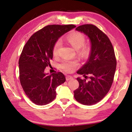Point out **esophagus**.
Returning <instances> with one entry per match:
<instances>
[{
	"mask_svg": "<svg viewBox=\"0 0 132 132\" xmlns=\"http://www.w3.org/2000/svg\"><path fill=\"white\" fill-rule=\"evenodd\" d=\"M73 79V77H71V76H67L66 77V81H69L70 80H72Z\"/></svg>",
	"mask_w": 132,
	"mask_h": 132,
	"instance_id": "obj_1",
	"label": "esophagus"
}]
</instances>
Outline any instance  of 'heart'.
<instances>
[{
  "mask_svg": "<svg viewBox=\"0 0 132 132\" xmlns=\"http://www.w3.org/2000/svg\"><path fill=\"white\" fill-rule=\"evenodd\" d=\"M68 41L75 50H79L85 44V38L84 35L80 32H73L67 38ZM61 46V41L58 40L54 45L53 48V55L56 56L59 48ZM78 62L76 61H63L60 64V68L66 72H73L78 66Z\"/></svg>",
  "mask_w": 132,
  "mask_h": 132,
  "instance_id": "heart-1",
  "label": "heart"
}]
</instances>
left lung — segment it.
I'll return each instance as SVG.
<instances>
[{
	"mask_svg": "<svg viewBox=\"0 0 132 132\" xmlns=\"http://www.w3.org/2000/svg\"><path fill=\"white\" fill-rule=\"evenodd\" d=\"M76 30L88 37L91 50L86 63L77 71L89 81L77 77L79 87L74 91L76 101L86 105H92L103 98L113 82L117 67L114 50L108 37L93 24L77 27Z\"/></svg>",
	"mask_w": 132,
	"mask_h": 132,
	"instance_id": "left-lung-1",
	"label": "left lung"
}]
</instances>
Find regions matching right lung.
Here are the masks:
<instances>
[{"label": "right lung", "instance_id": "obj_1", "mask_svg": "<svg viewBox=\"0 0 132 132\" xmlns=\"http://www.w3.org/2000/svg\"><path fill=\"white\" fill-rule=\"evenodd\" d=\"M71 25H49L38 31L27 42L20 57V81L27 96L38 105H44L55 99L56 88L66 81L61 72L45 73L53 57V48L58 39L75 28Z\"/></svg>", "mask_w": 132, "mask_h": 132}]
</instances>
